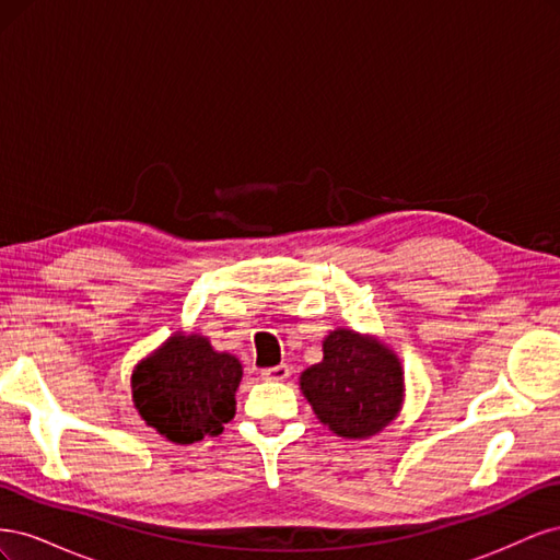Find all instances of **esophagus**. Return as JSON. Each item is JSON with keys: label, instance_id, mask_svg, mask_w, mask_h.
<instances>
[{"label": "esophagus", "instance_id": "34e87169", "mask_svg": "<svg viewBox=\"0 0 560 560\" xmlns=\"http://www.w3.org/2000/svg\"><path fill=\"white\" fill-rule=\"evenodd\" d=\"M261 378L264 381H284V378H290V366L278 364V366L261 369Z\"/></svg>", "mask_w": 560, "mask_h": 560}]
</instances>
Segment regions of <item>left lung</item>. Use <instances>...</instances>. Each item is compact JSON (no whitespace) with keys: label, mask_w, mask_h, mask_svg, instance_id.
<instances>
[{"label":"left lung","mask_w":560,"mask_h":560,"mask_svg":"<svg viewBox=\"0 0 560 560\" xmlns=\"http://www.w3.org/2000/svg\"><path fill=\"white\" fill-rule=\"evenodd\" d=\"M325 360L301 374V393L317 418L346 439L376 434L401 406L399 360L374 338L336 329L325 338Z\"/></svg>","instance_id":"obj_1"}]
</instances>
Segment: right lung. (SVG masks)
<instances>
[{
  "label": "right lung",
  "instance_id": "add662e5",
  "mask_svg": "<svg viewBox=\"0 0 560 560\" xmlns=\"http://www.w3.org/2000/svg\"><path fill=\"white\" fill-rule=\"evenodd\" d=\"M241 362L202 336H173L132 371V401L147 425L175 444L219 434L235 413Z\"/></svg>",
  "mask_w": 560,
  "mask_h": 560
}]
</instances>
